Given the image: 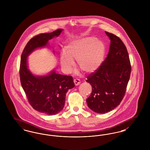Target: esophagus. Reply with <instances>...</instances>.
I'll return each mask as SVG.
<instances>
[{
    "instance_id": "obj_1",
    "label": "esophagus",
    "mask_w": 150,
    "mask_h": 150,
    "mask_svg": "<svg viewBox=\"0 0 150 150\" xmlns=\"http://www.w3.org/2000/svg\"><path fill=\"white\" fill-rule=\"evenodd\" d=\"M74 82L75 86H78L80 84V80L79 79H75L74 80Z\"/></svg>"
}]
</instances>
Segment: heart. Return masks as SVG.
<instances>
[{
  "label": "heart",
  "mask_w": 150,
  "mask_h": 150,
  "mask_svg": "<svg viewBox=\"0 0 150 150\" xmlns=\"http://www.w3.org/2000/svg\"><path fill=\"white\" fill-rule=\"evenodd\" d=\"M66 55H62L60 62L66 71L72 68L74 60H76L80 70L85 72H92L98 68L103 59L105 48L101 42L93 37H88L75 40L64 49Z\"/></svg>",
  "instance_id": "heart-1"
}]
</instances>
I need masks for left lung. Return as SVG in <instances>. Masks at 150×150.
<instances>
[{
  "mask_svg": "<svg viewBox=\"0 0 150 150\" xmlns=\"http://www.w3.org/2000/svg\"><path fill=\"white\" fill-rule=\"evenodd\" d=\"M110 39L107 57L99 67L87 76L92 92L86 99L93 111L104 114L120 105L123 99L131 72L128 53L121 39L105 31Z\"/></svg>",
  "mask_w": 150,
  "mask_h": 150,
  "instance_id": "obj_1",
  "label": "left lung"
}]
</instances>
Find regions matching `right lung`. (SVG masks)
Segmentation results:
<instances>
[{
	"instance_id": "right-lung-1",
	"label": "right lung",
	"mask_w": 150,
	"mask_h": 150,
	"mask_svg": "<svg viewBox=\"0 0 150 150\" xmlns=\"http://www.w3.org/2000/svg\"><path fill=\"white\" fill-rule=\"evenodd\" d=\"M62 29L43 33L32 38L22 53L20 77L22 87L33 108L44 114L55 115L64 107L66 94L75 84L71 76L60 75L53 71L47 76L36 77L28 70L27 57L37 48L44 47L49 40L59 35Z\"/></svg>"
}]
</instances>
